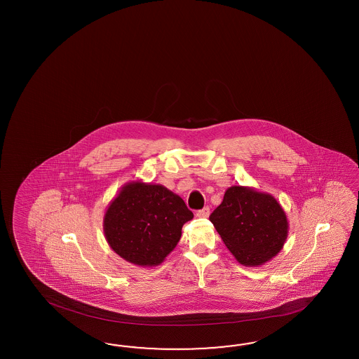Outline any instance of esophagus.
I'll list each match as a JSON object with an SVG mask.
<instances>
[{
	"mask_svg": "<svg viewBox=\"0 0 359 359\" xmlns=\"http://www.w3.org/2000/svg\"><path fill=\"white\" fill-rule=\"evenodd\" d=\"M209 213H210V209L208 207H204L203 209H200V210L196 212V216H197V217L205 218L209 216Z\"/></svg>",
	"mask_w": 359,
	"mask_h": 359,
	"instance_id": "1",
	"label": "esophagus"
}]
</instances>
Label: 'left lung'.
<instances>
[{"instance_id": "left-lung-1", "label": "left lung", "mask_w": 359, "mask_h": 359, "mask_svg": "<svg viewBox=\"0 0 359 359\" xmlns=\"http://www.w3.org/2000/svg\"><path fill=\"white\" fill-rule=\"evenodd\" d=\"M236 259L257 267L270 261L288 236V221L280 204L269 194L233 185L209 216Z\"/></svg>"}]
</instances>
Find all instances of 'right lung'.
<instances>
[{
	"instance_id": "obj_1",
	"label": "right lung",
	"mask_w": 359,
	"mask_h": 359,
	"mask_svg": "<svg viewBox=\"0 0 359 359\" xmlns=\"http://www.w3.org/2000/svg\"><path fill=\"white\" fill-rule=\"evenodd\" d=\"M194 213L161 184L131 182L109 204L104 233L109 246L135 266H158L174 250Z\"/></svg>"
}]
</instances>
